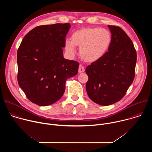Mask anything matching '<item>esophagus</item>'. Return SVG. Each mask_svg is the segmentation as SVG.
I'll return each instance as SVG.
<instances>
[{"instance_id": "34e87169", "label": "esophagus", "mask_w": 152, "mask_h": 152, "mask_svg": "<svg viewBox=\"0 0 152 152\" xmlns=\"http://www.w3.org/2000/svg\"><path fill=\"white\" fill-rule=\"evenodd\" d=\"M78 72H79V73H82L84 72H85V69H84V67H83L82 66H79Z\"/></svg>"}]
</instances>
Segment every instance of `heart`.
I'll list each match as a JSON object with an SVG mask.
<instances>
[{"instance_id":"b5f03b06","label":"heart","mask_w":152,"mask_h":152,"mask_svg":"<svg viewBox=\"0 0 152 152\" xmlns=\"http://www.w3.org/2000/svg\"><path fill=\"white\" fill-rule=\"evenodd\" d=\"M113 40L111 32L104 28H85L73 32L70 40L67 39L65 48L74 55L75 46H79V54L85 61L93 62L101 59L109 50Z\"/></svg>"}]
</instances>
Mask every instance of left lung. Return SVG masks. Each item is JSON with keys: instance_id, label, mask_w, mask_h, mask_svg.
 I'll return each instance as SVG.
<instances>
[{"instance_id": "obj_1", "label": "left lung", "mask_w": 152, "mask_h": 152, "mask_svg": "<svg viewBox=\"0 0 152 152\" xmlns=\"http://www.w3.org/2000/svg\"><path fill=\"white\" fill-rule=\"evenodd\" d=\"M111 45L99 60L86 68V90L90 99L103 106L120 101L135 77L137 52L132 40L119 26L108 25Z\"/></svg>"}]
</instances>
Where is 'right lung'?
<instances>
[{"instance_id":"1","label":"right lung","mask_w":152,"mask_h":152,"mask_svg":"<svg viewBox=\"0 0 152 152\" xmlns=\"http://www.w3.org/2000/svg\"><path fill=\"white\" fill-rule=\"evenodd\" d=\"M70 27V23L35 27L24 37L18 49V83L36 104L48 106L59 100L67 79L78 72L79 62L63 56Z\"/></svg>"}]
</instances>
